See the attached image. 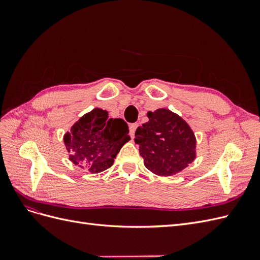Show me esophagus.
Here are the masks:
<instances>
[{
    "instance_id": "1",
    "label": "esophagus",
    "mask_w": 260,
    "mask_h": 260,
    "mask_svg": "<svg viewBox=\"0 0 260 260\" xmlns=\"http://www.w3.org/2000/svg\"><path fill=\"white\" fill-rule=\"evenodd\" d=\"M138 127H139V123L138 122H135V123H131L130 124V135H131L132 138L135 137V133H136Z\"/></svg>"
}]
</instances>
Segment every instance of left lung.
Segmentation results:
<instances>
[{
    "label": "left lung",
    "mask_w": 260,
    "mask_h": 260,
    "mask_svg": "<svg viewBox=\"0 0 260 260\" xmlns=\"http://www.w3.org/2000/svg\"><path fill=\"white\" fill-rule=\"evenodd\" d=\"M148 121L137 129L144 166L158 176L176 175L195 158V137L187 123L169 109L147 113Z\"/></svg>",
    "instance_id": "8db88e82"
}]
</instances>
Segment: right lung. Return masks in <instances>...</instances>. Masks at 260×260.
I'll use <instances>...</instances> for the list:
<instances>
[{"label":"right lung","mask_w":260,"mask_h":260,"mask_svg":"<svg viewBox=\"0 0 260 260\" xmlns=\"http://www.w3.org/2000/svg\"><path fill=\"white\" fill-rule=\"evenodd\" d=\"M129 127L121 118H109L95 108L84 115L66 133L64 142L70 160L91 172H101L113 165L121 146L129 141Z\"/></svg>","instance_id":"1"}]
</instances>
